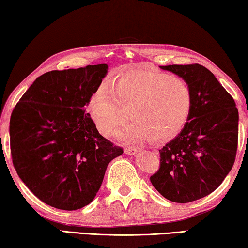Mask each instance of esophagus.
<instances>
[{
    "instance_id": "1",
    "label": "esophagus",
    "mask_w": 248,
    "mask_h": 248,
    "mask_svg": "<svg viewBox=\"0 0 248 248\" xmlns=\"http://www.w3.org/2000/svg\"><path fill=\"white\" fill-rule=\"evenodd\" d=\"M138 149L136 148H125L124 149V153L128 154V155H134L136 153H138Z\"/></svg>"
}]
</instances>
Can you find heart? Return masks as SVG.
Masks as SVG:
<instances>
[{"label":"heart","instance_id":"obj_1","mask_svg":"<svg viewBox=\"0 0 248 248\" xmlns=\"http://www.w3.org/2000/svg\"><path fill=\"white\" fill-rule=\"evenodd\" d=\"M192 108V92L183 78L156 71L128 72L112 82L105 81L89 102L96 127L109 136L128 116L131 120L119 131L133 143L153 138L173 139L186 124Z\"/></svg>","mask_w":248,"mask_h":248}]
</instances>
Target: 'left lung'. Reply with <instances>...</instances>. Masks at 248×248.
<instances>
[{"mask_svg": "<svg viewBox=\"0 0 248 248\" xmlns=\"http://www.w3.org/2000/svg\"><path fill=\"white\" fill-rule=\"evenodd\" d=\"M192 92L186 124L159 150L161 164L151 183L166 199L178 203L215 191L232 170L237 150L238 110L215 74L200 64L165 65Z\"/></svg>", "mask_w": 248, "mask_h": 248, "instance_id": "left-lung-1", "label": "left lung"}]
</instances>
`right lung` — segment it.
<instances>
[{
    "label": "right lung",
    "instance_id": "obj_1",
    "mask_svg": "<svg viewBox=\"0 0 248 248\" xmlns=\"http://www.w3.org/2000/svg\"><path fill=\"white\" fill-rule=\"evenodd\" d=\"M107 64L50 71L36 78L11 116L13 164L43 202L61 210L91 203L109 162L124 153L100 136L85 107Z\"/></svg>",
    "mask_w": 248,
    "mask_h": 248
}]
</instances>
